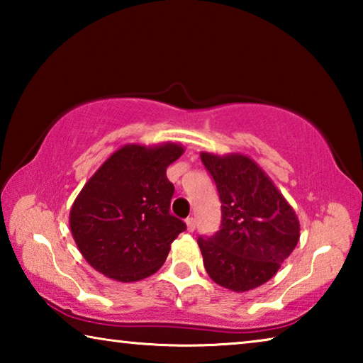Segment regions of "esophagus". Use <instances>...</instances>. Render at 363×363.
I'll list each match as a JSON object with an SVG mask.
<instances>
[{"label":"esophagus","mask_w":363,"mask_h":363,"mask_svg":"<svg viewBox=\"0 0 363 363\" xmlns=\"http://www.w3.org/2000/svg\"><path fill=\"white\" fill-rule=\"evenodd\" d=\"M186 224H187V230L189 232H194L195 230V225H196L195 218H187L186 219Z\"/></svg>","instance_id":"obj_1"}]
</instances>
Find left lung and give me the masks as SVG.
I'll list each match as a JSON object with an SVG mask.
<instances>
[{"label":"left lung","mask_w":363,"mask_h":363,"mask_svg":"<svg viewBox=\"0 0 363 363\" xmlns=\"http://www.w3.org/2000/svg\"><path fill=\"white\" fill-rule=\"evenodd\" d=\"M201 163L220 200L219 230L199 237L206 272L229 290H253L274 277L298 245L296 214L248 157L201 153Z\"/></svg>","instance_id":"left-lung-1"}]
</instances>
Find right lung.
Here are the masks:
<instances>
[{
  "label": "right lung",
  "mask_w": 363,
  "mask_h": 363,
  "mask_svg": "<svg viewBox=\"0 0 363 363\" xmlns=\"http://www.w3.org/2000/svg\"><path fill=\"white\" fill-rule=\"evenodd\" d=\"M177 144L125 145L86 182L70 211V229L84 259L120 281H138L163 266L187 225L169 213L174 186L168 164Z\"/></svg>",
  "instance_id": "1"
}]
</instances>
